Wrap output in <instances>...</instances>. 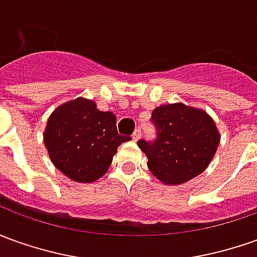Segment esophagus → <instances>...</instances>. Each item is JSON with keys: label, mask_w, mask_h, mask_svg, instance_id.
<instances>
[{"label": "esophagus", "mask_w": 257, "mask_h": 257, "mask_svg": "<svg viewBox=\"0 0 257 257\" xmlns=\"http://www.w3.org/2000/svg\"><path fill=\"white\" fill-rule=\"evenodd\" d=\"M140 137H141V130H140V128H137L136 132L133 133V140H134V141H139Z\"/></svg>", "instance_id": "esophagus-1"}]
</instances>
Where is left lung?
<instances>
[{
    "label": "left lung",
    "instance_id": "1",
    "mask_svg": "<svg viewBox=\"0 0 257 257\" xmlns=\"http://www.w3.org/2000/svg\"><path fill=\"white\" fill-rule=\"evenodd\" d=\"M157 130L154 141L140 140L152 175L165 185H180L196 178L211 162L220 133L204 110L183 103L155 107L151 114Z\"/></svg>",
    "mask_w": 257,
    "mask_h": 257
}]
</instances>
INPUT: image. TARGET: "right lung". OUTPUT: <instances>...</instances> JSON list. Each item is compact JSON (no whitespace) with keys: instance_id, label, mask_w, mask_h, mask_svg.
Wrapping results in <instances>:
<instances>
[{"instance_id":"right-lung-1","label":"right lung","mask_w":257,"mask_h":257,"mask_svg":"<svg viewBox=\"0 0 257 257\" xmlns=\"http://www.w3.org/2000/svg\"><path fill=\"white\" fill-rule=\"evenodd\" d=\"M128 140L132 139L117 133L111 111H100L93 100L84 98L58 106L44 130V146L51 162L79 183L103 176L117 147Z\"/></svg>"}]
</instances>
